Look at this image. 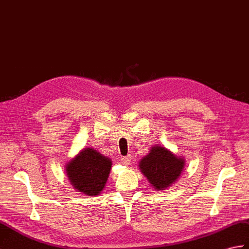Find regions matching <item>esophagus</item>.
<instances>
[{
    "mask_svg": "<svg viewBox=\"0 0 249 249\" xmlns=\"http://www.w3.org/2000/svg\"><path fill=\"white\" fill-rule=\"evenodd\" d=\"M121 161H122V163L126 166H128L130 164V161H131V156H126V157H123L122 159H121Z\"/></svg>",
    "mask_w": 249,
    "mask_h": 249,
    "instance_id": "34e87169",
    "label": "esophagus"
}]
</instances>
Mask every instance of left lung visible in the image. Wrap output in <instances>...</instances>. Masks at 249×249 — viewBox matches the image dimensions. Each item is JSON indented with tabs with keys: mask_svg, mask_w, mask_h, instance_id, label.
Returning <instances> with one entry per match:
<instances>
[{
	"mask_svg": "<svg viewBox=\"0 0 249 249\" xmlns=\"http://www.w3.org/2000/svg\"><path fill=\"white\" fill-rule=\"evenodd\" d=\"M186 165V159L163 145H154L139 161V169L156 191H163L175 183Z\"/></svg>",
	"mask_w": 249,
	"mask_h": 249,
	"instance_id": "obj_1",
	"label": "left lung"
}]
</instances>
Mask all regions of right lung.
I'll use <instances>...</instances> for the list:
<instances>
[{
    "label": "right lung",
    "mask_w": 249,
    "mask_h": 249,
    "mask_svg": "<svg viewBox=\"0 0 249 249\" xmlns=\"http://www.w3.org/2000/svg\"><path fill=\"white\" fill-rule=\"evenodd\" d=\"M112 161L93 147H85L66 163V174L76 192L97 196L106 186Z\"/></svg>",
    "instance_id": "add662e5"
}]
</instances>
